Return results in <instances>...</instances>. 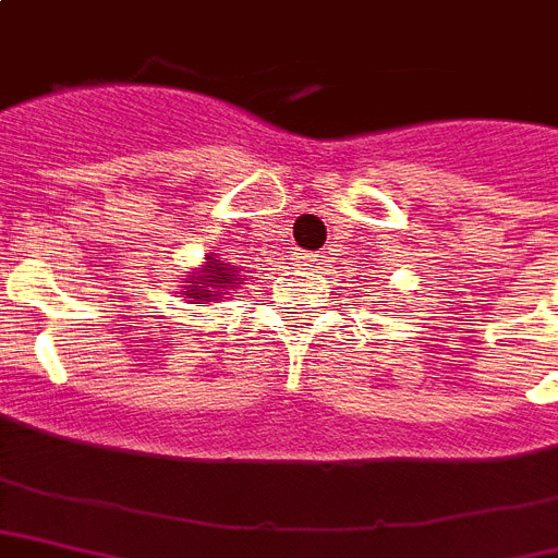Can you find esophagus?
<instances>
[{
	"label": "esophagus",
	"instance_id": "1",
	"mask_svg": "<svg viewBox=\"0 0 558 558\" xmlns=\"http://www.w3.org/2000/svg\"><path fill=\"white\" fill-rule=\"evenodd\" d=\"M322 257H324V254H318V252H301V254H298V260L304 263V266H315V263L322 260Z\"/></svg>",
	"mask_w": 558,
	"mask_h": 558
}]
</instances>
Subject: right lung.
I'll return each instance as SVG.
<instances>
[{
    "label": "right lung",
    "instance_id": "obj_1",
    "mask_svg": "<svg viewBox=\"0 0 558 558\" xmlns=\"http://www.w3.org/2000/svg\"><path fill=\"white\" fill-rule=\"evenodd\" d=\"M236 280L243 278H236L228 263L217 260L214 254H205V266H202V271H193L191 278L185 280V289L187 295L196 298V301H210V298L226 295V289L234 287Z\"/></svg>",
    "mask_w": 558,
    "mask_h": 558
}]
</instances>
